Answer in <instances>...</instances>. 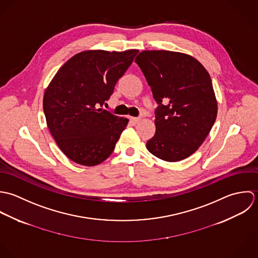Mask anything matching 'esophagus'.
<instances>
[{"mask_svg": "<svg viewBox=\"0 0 258 258\" xmlns=\"http://www.w3.org/2000/svg\"><path fill=\"white\" fill-rule=\"evenodd\" d=\"M130 119H131L132 123H134V124L138 123V122L141 120V118H140V117H134V116H131V117H130Z\"/></svg>", "mask_w": 258, "mask_h": 258, "instance_id": "esophagus-1", "label": "esophagus"}]
</instances>
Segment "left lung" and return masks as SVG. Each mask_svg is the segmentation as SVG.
<instances>
[{"label":"left lung","instance_id":"left-lung-1","mask_svg":"<svg viewBox=\"0 0 258 258\" xmlns=\"http://www.w3.org/2000/svg\"><path fill=\"white\" fill-rule=\"evenodd\" d=\"M135 61L158 104L148 151L170 162L188 157L203 145L217 115L209 74L197 58L183 52L143 51Z\"/></svg>","mask_w":258,"mask_h":258}]
</instances>
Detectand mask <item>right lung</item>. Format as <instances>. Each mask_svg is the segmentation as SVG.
<instances>
[{
	"label": "right lung",
	"mask_w": 258,
	"mask_h": 258,
	"mask_svg": "<svg viewBox=\"0 0 258 258\" xmlns=\"http://www.w3.org/2000/svg\"><path fill=\"white\" fill-rule=\"evenodd\" d=\"M138 52H79L63 63L46 89L47 125L60 151L74 162L94 166L113 152L128 119L102 106Z\"/></svg>",
	"instance_id": "right-lung-1"
}]
</instances>
